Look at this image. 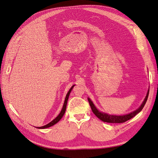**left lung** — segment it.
I'll use <instances>...</instances> for the list:
<instances>
[{
	"instance_id": "obj_1",
	"label": "left lung",
	"mask_w": 158,
	"mask_h": 158,
	"mask_svg": "<svg viewBox=\"0 0 158 158\" xmlns=\"http://www.w3.org/2000/svg\"><path fill=\"white\" fill-rule=\"evenodd\" d=\"M148 94H149V90H148L146 97H145L144 101L142 102V104L140 105L139 108L137 110H136L133 111H132V112H131L128 114H125V115H110V114H108L102 112V111H100L97 108H96V107L94 106V104H93L92 100H91L89 98H88V100H89V104L90 106V108H91V109H92L93 112L100 120H102L104 122H106V123H124V122L131 119V118H133V117H135L136 114H138L140 112V111L142 109H143L144 106V105L146 102V101H147L148 97Z\"/></svg>"
}]
</instances>
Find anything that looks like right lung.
I'll use <instances>...</instances> for the list:
<instances>
[{
	"mask_svg": "<svg viewBox=\"0 0 158 158\" xmlns=\"http://www.w3.org/2000/svg\"><path fill=\"white\" fill-rule=\"evenodd\" d=\"M75 85H73L72 87L70 89V90L68 91V94H66V96H65V101H64V105H63V107H62V110H61L60 113L59 114V115L56 118L54 119H53L51 122H50L49 123H48L47 125H44L43 127H37V128L38 129H46V128H48V127H51L54 125H55L56 123H57L58 122L62 119V118L63 117V115H64L65 112V110H66V106H67V103H68V100L69 98V94L71 93V91H72V90L73 89V87Z\"/></svg>",
	"mask_w": 158,
	"mask_h": 158,
	"instance_id": "right-lung-1",
	"label": "right lung"
}]
</instances>
